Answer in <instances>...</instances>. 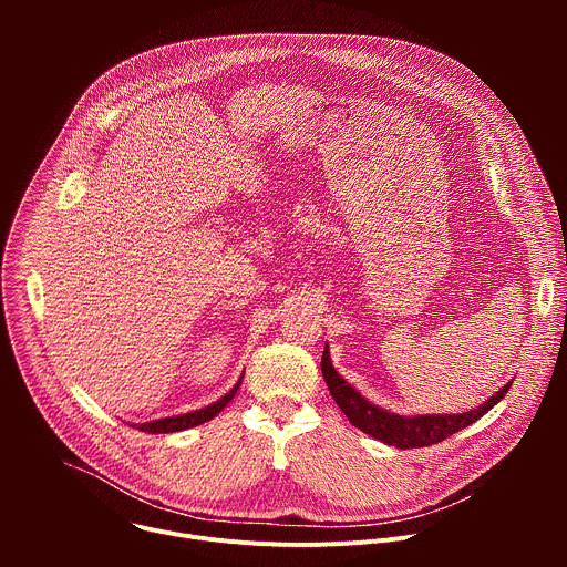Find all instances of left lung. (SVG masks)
<instances>
[{
  "mask_svg": "<svg viewBox=\"0 0 567 567\" xmlns=\"http://www.w3.org/2000/svg\"><path fill=\"white\" fill-rule=\"evenodd\" d=\"M320 370L322 377H326V383L339 403V409L346 413V417L352 422V426L361 429L374 440H381L390 446L396 449H420V446H431L437 444L453 433L466 429L468 424L477 422L484 413H489L496 403L507 394L509 385L501 388L492 399L480 403L477 409L462 413V415H422V417H401L385 413L377 406H372L370 401H365L334 368L330 361V352L326 348L320 359Z\"/></svg>",
  "mask_w": 567,
  "mask_h": 567,
  "instance_id": "left-lung-1",
  "label": "left lung"
}]
</instances>
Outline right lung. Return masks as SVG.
<instances>
[{
	"instance_id": "obj_1",
	"label": "right lung",
	"mask_w": 567,
	"mask_h": 567,
	"mask_svg": "<svg viewBox=\"0 0 567 567\" xmlns=\"http://www.w3.org/2000/svg\"><path fill=\"white\" fill-rule=\"evenodd\" d=\"M241 379L235 383V388L224 394L221 399H217L215 403H210V406L202 409V411H195V413H186V415H177V417H166V420H156V422H145V424H138L136 429L138 431H145V433H177V431H186V429H193V426H199L204 422H210L213 417L219 415V411H224L226 403L235 396L237 388H239Z\"/></svg>"
}]
</instances>
